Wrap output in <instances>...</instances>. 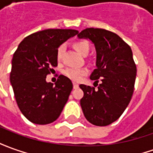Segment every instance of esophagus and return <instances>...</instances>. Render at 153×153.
<instances>
[{
	"instance_id": "1",
	"label": "esophagus",
	"mask_w": 153,
	"mask_h": 153,
	"mask_svg": "<svg viewBox=\"0 0 153 153\" xmlns=\"http://www.w3.org/2000/svg\"><path fill=\"white\" fill-rule=\"evenodd\" d=\"M73 87H74L75 89H76V88H78L79 85H78V84H77V83L73 82Z\"/></svg>"
}]
</instances>
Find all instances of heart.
<instances>
[{"instance_id": "1", "label": "heart", "mask_w": 153, "mask_h": 153, "mask_svg": "<svg viewBox=\"0 0 153 153\" xmlns=\"http://www.w3.org/2000/svg\"><path fill=\"white\" fill-rule=\"evenodd\" d=\"M73 46L76 51L82 56L88 54L90 51V45L87 41H77L73 44ZM64 51V46H59L56 51V58L57 60H61ZM87 73V70L85 68H66L63 71V74L71 80L77 82L84 75Z\"/></svg>"}]
</instances>
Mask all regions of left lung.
Masks as SVG:
<instances>
[{
	"instance_id": "left-lung-1",
	"label": "left lung",
	"mask_w": 153,
	"mask_h": 153,
	"mask_svg": "<svg viewBox=\"0 0 153 153\" xmlns=\"http://www.w3.org/2000/svg\"><path fill=\"white\" fill-rule=\"evenodd\" d=\"M94 44L96 69L91 80L97 88L81 84L84 92L80 103L87 121L96 126H107L121 117L131 101L137 76L132 51L119 36L111 31L87 28L77 35Z\"/></svg>"
}]
</instances>
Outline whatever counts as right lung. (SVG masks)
<instances>
[{"instance_id":"1","label":"right lung","mask_w":153,"mask_h":153,"mask_svg":"<svg viewBox=\"0 0 153 153\" xmlns=\"http://www.w3.org/2000/svg\"><path fill=\"white\" fill-rule=\"evenodd\" d=\"M71 29H47L26 36L11 61L10 82L22 113L30 122L46 125L58 118L72 90L70 79L60 75L56 82H47L51 66H57L56 51L78 34Z\"/></svg>"}]
</instances>
